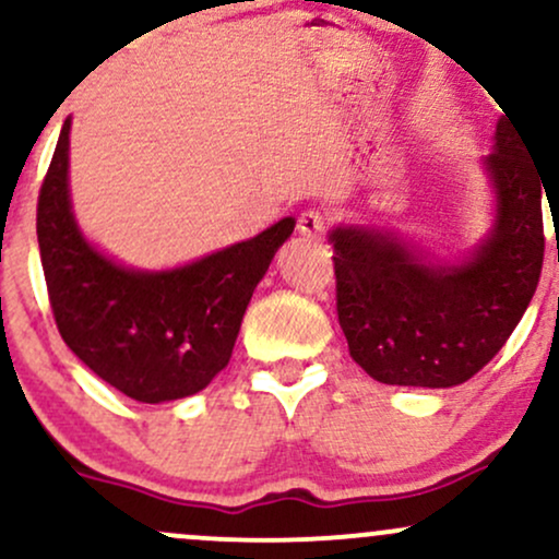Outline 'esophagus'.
<instances>
[{
    "instance_id": "obj_1",
    "label": "esophagus",
    "mask_w": 559,
    "mask_h": 559,
    "mask_svg": "<svg viewBox=\"0 0 559 559\" xmlns=\"http://www.w3.org/2000/svg\"><path fill=\"white\" fill-rule=\"evenodd\" d=\"M297 230L305 239H323L325 234V215L318 213V210H305V213L299 215V223H297Z\"/></svg>"
}]
</instances>
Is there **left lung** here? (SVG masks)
<instances>
[{
	"label": "left lung",
	"instance_id": "1",
	"mask_svg": "<svg viewBox=\"0 0 559 559\" xmlns=\"http://www.w3.org/2000/svg\"><path fill=\"white\" fill-rule=\"evenodd\" d=\"M491 226L463 258L439 260L394 223L329 230L349 355L389 386L449 389L502 349L534 299L544 262L542 170L507 118L480 159Z\"/></svg>",
	"mask_w": 559,
	"mask_h": 559
}]
</instances>
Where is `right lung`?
I'll return each instance as SVG.
<instances>
[{
	"label": "right lung",
	"instance_id": "1",
	"mask_svg": "<svg viewBox=\"0 0 559 559\" xmlns=\"http://www.w3.org/2000/svg\"><path fill=\"white\" fill-rule=\"evenodd\" d=\"M297 221L186 265H123L83 234L70 199V118L38 194L36 234L62 338L102 381L146 404L197 394L226 368L243 312Z\"/></svg>",
	"mask_w": 559,
	"mask_h": 559
}]
</instances>
